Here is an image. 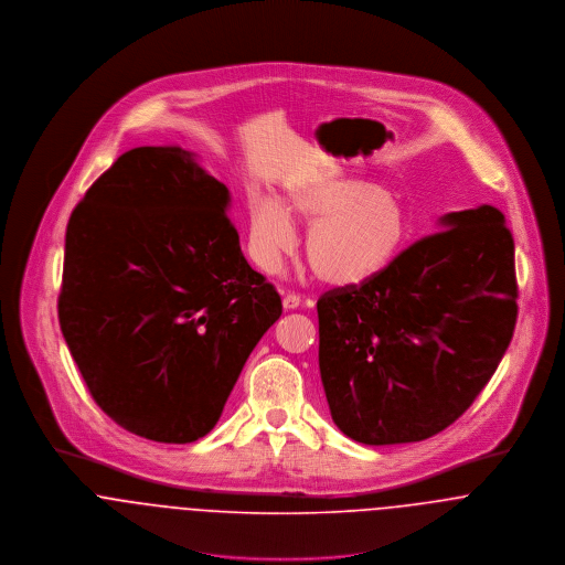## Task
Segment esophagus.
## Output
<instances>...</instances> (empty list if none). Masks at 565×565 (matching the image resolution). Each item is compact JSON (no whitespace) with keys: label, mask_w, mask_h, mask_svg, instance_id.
I'll return each instance as SVG.
<instances>
[{"label":"esophagus","mask_w":565,"mask_h":565,"mask_svg":"<svg viewBox=\"0 0 565 565\" xmlns=\"http://www.w3.org/2000/svg\"><path fill=\"white\" fill-rule=\"evenodd\" d=\"M301 306V297L295 295V292H286L284 295V308L286 310H297Z\"/></svg>","instance_id":"1"}]
</instances>
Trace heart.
Masks as SVG:
<instances>
[{
    "label": "heart",
    "mask_w": 565,
    "mask_h": 565,
    "mask_svg": "<svg viewBox=\"0 0 565 565\" xmlns=\"http://www.w3.org/2000/svg\"><path fill=\"white\" fill-rule=\"evenodd\" d=\"M290 216L310 225L306 257L329 286H360L385 270L412 241L403 199L371 180L322 175L295 184L284 205L249 201V255L262 273H277L297 245Z\"/></svg>",
    "instance_id": "b5f03b06"
}]
</instances>
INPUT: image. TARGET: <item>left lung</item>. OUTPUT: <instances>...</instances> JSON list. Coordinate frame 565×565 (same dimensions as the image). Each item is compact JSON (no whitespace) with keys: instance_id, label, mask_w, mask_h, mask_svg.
Here are the masks:
<instances>
[{"instance_id":"8db88e82","label":"left lung","mask_w":565,"mask_h":565,"mask_svg":"<svg viewBox=\"0 0 565 565\" xmlns=\"http://www.w3.org/2000/svg\"><path fill=\"white\" fill-rule=\"evenodd\" d=\"M441 232L318 303V366L338 429L383 446L452 425L497 373L518 318L513 236L501 210L439 218Z\"/></svg>"}]
</instances>
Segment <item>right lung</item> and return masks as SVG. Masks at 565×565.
<instances>
[{"label":"right lung","mask_w":565,"mask_h":565,"mask_svg":"<svg viewBox=\"0 0 565 565\" xmlns=\"http://www.w3.org/2000/svg\"><path fill=\"white\" fill-rule=\"evenodd\" d=\"M230 190L178 147L126 151L75 205L58 320L95 403L129 434L203 438L281 297L241 252Z\"/></svg>","instance_id":"add662e5"}]
</instances>
